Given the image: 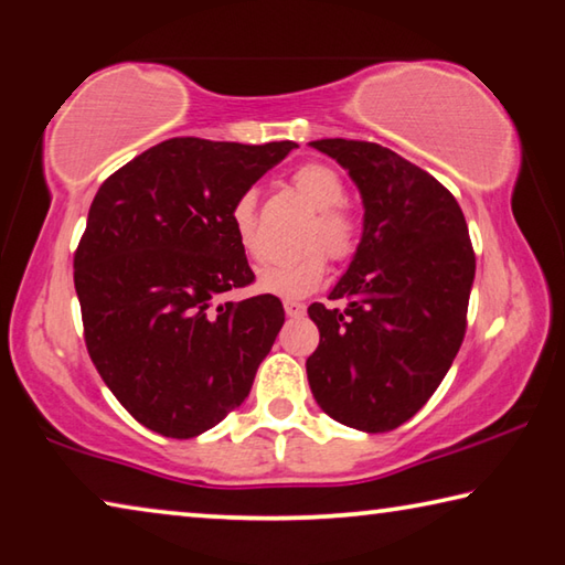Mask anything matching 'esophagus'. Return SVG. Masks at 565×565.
Here are the masks:
<instances>
[{"label": "esophagus", "mask_w": 565, "mask_h": 565, "mask_svg": "<svg viewBox=\"0 0 565 565\" xmlns=\"http://www.w3.org/2000/svg\"><path fill=\"white\" fill-rule=\"evenodd\" d=\"M284 311H286V317H291V319H299V317H303V313H306V306H303L301 301L286 299V301H284Z\"/></svg>", "instance_id": "obj_1"}]
</instances>
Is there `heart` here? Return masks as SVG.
<instances>
[{
  "label": "heart",
  "instance_id": "b5f03b06",
  "mask_svg": "<svg viewBox=\"0 0 565 565\" xmlns=\"http://www.w3.org/2000/svg\"><path fill=\"white\" fill-rule=\"evenodd\" d=\"M294 186L299 194L319 212L317 226L306 244H321L333 259H347L359 244V226L349 212H343L341 202L347 196L341 177L327 164L311 161L294 171ZM232 228L238 246L244 248L252 259H264V242L259 234V218H256V196L254 191H244L232 204ZM327 276V256L320 248L289 256V259H276L266 264L256 274V286L264 294L284 296V299H301V296L319 289Z\"/></svg>",
  "mask_w": 565,
  "mask_h": 565
}]
</instances>
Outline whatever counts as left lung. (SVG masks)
<instances>
[{"mask_svg":"<svg viewBox=\"0 0 565 565\" xmlns=\"http://www.w3.org/2000/svg\"><path fill=\"white\" fill-rule=\"evenodd\" d=\"M309 147L349 171L363 232L329 299L311 303L319 349L306 359L323 414L381 434L408 420L451 369L466 333L476 256L451 191L386 147L319 139Z\"/></svg>","mask_w":565,"mask_h":565,"instance_id":"obj_1","label":"left lung"}]
</instances>
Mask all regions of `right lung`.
Wrapping results in <instances>:
<instances>
[{
    "mask_svg": "<svg viewBox=\"0 0 565 565\" xmlns=\"http://www.w3.org/2000/svg\"><path fill=\"white\" fill-rule=\"evenodd\" d=\"M291 149L177 137L94 196L74 254L84 341L104 384L151 431L194 438L224 420L284 327L271 294L218 299L254 281L232 204Z\"/></svg>",
    "mask_w": 565,
    "mask_h": 565,
    "instance_id": "obj_1",
    "label": "right lung"
}]
</instances>
